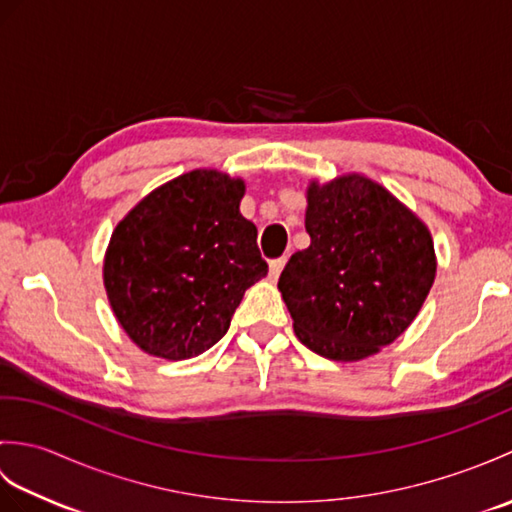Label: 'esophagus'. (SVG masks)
I'll return each instance as SVG.
<instances>
[{
  "instance_id": "34e87169",
  "label": "esophagus",
  "mask_w": 512,
  "mask_h": 512,
  "mask_svg": "<svg viewBox=\"0 0 512 512\" xmlns=\"http://www.w3.org/2000/svg\"><path fill=\"white\" fill-rule=\"evenodd\" d=\"M284 266H286V257L273 259V262H270V266H268V277L273 279V281H277L279 275H281V270H284Z\"/></svg>"
}]
</instances>
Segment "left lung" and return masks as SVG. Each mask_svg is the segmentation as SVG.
<instances>
[{
  "instance_id": "left-lung-1",
  "label": "left lung",
  "mask_w": 512,
  "mask_h": 512,
  "mask_svg": "<svg viewBox=\"0 0 512 512\" xmlns=\"http://www.w3.org/2000/svg\"><path fill=\"white\" fill-rule=\"evenodd\" d=\"M310 246L279 290L299 341L330 361H361L416 319L436 279L429 228L385 187L343 176L308 187Z\"/></svg>"
}]
</instances>
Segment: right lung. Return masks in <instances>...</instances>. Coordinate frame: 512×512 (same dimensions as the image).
Instances as JSON below:
<instances>
[{"mask_svg":"<svg viewBox=\"0 0 512 512\" xmlns=\"http://www.w3.org/2000/svg\"><path fill=\"white\" fill-rule=\"evenodd\" d=\"M244 191V180L195 169L151 191L114 228L103 281L140 350L167 361L206 352L266 277L257 228L239 213Z\"/></svg>","mask_w":512,"mask_h":512,"instance_id":"right-lung-1","label":"right lung"}]
</instances>
